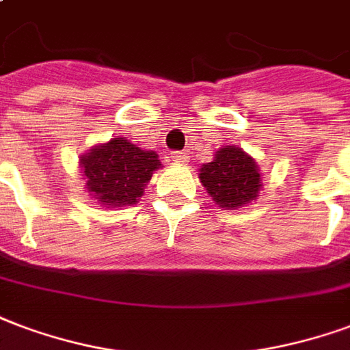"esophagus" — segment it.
Returning <instances> with one entry per match:
<instances>
[{
	"label": "esophagus",
	"instance_id": "obj_1",
	"mask_svg": "<svg viewBox=\"0 0 350 350\" xmlns=\"http://www.w3.org/2000/svg\"><path fill=\"white\" fill-rule=\"evenodd\" d=\"M189 155L185 154V152H174L172 154V161L178 163V165H183V163H187Z\"/></svg>",
	"mask_w": 350,
	"mask_h": 350
}]
</instances>
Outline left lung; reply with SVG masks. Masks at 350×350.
<instances>
[{"label": "left lung", "mask_w": 350, "mask_h": 350, "mask_svg": "<svg viewBox=\"0 0 350 350\" xmlns=\"http://www.w3.org/2000/svg\"><path fill=\"white\" fill-rule=\"evenodd\" d=\"M198 178L215 204L224 209H239L256 202L263 187L256 159L235 144L217 150L213 161L198 168Z\"/></svg>", "instance_id": "1"}]
</instances>
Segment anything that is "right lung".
I'll return each mask as SVG.
<instances>
[{
    "label": "right lung",
    "instance_id": "obj_1",
    "mask_svg": "<svg viewBox=\"0 0 350 350\" xmlns=\"http://www.w3.org/2000/svg\"><path fill=\"white\" fill-rule=\"evenodd\" d=\"M161 167L154 150H142L126 137L100 142L79 157L85 191L103 208L137 204L152 174Z\"/></svg>",
    "mask_w": 350,
    "mask_h": 350
}]
</instances>
